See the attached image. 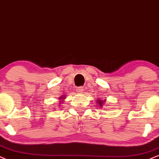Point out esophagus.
<instances>
[{
  "label": "esophagus",
  "instance_id": "esophagus-1",
  "mask_svg": "<svg viewBox=\"0 0 159 159\" xmlns=\"http://www.w3.org/2000/svg\"><path fill=\"white\" fill-rule=\"evenodd\" d=\"M76 92H77V93H78V94L83 93V92H84L83 87H82V86H79V87H77V88H76Z\"/></svg>",
  "mask_w": 159,
  "mask_h": 159
}]
</instances>
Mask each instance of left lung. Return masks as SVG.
<instances>
[{
    "instance_id": "obj_1",
    "label": "left lung",
    "mask_w": 159,
    "mask_h": 159,
    "mask_svg": "<svg viewBox=\"0 0 159 159\" xmlns=\"http://www.w3.org/2000/svg\"><path fill=\"white\" fill-rule=\"evenodd\" d=\"M98 103H99V105H100V106H103V101H102L101 100H98Z\"/></svg>"
}]
</instances>
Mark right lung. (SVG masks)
Segmentation results:
<instances>
[{
    "instance_id": "right-lung-1",
    "label": "right lung",
    "mask_w": 159,
    "mask_h": 159,
    "mask_svg": "<svg viewBox=\"0 0 159 159\" xmlns=\"http://www.w3.org/2000/svg\"><path fill=\"white\" fill-rule=\"evenodd\" d=\"M59 99H60V100H63V99H64V98H63V97H61V98H59Z\"/></svg>"
}]
</instances>
